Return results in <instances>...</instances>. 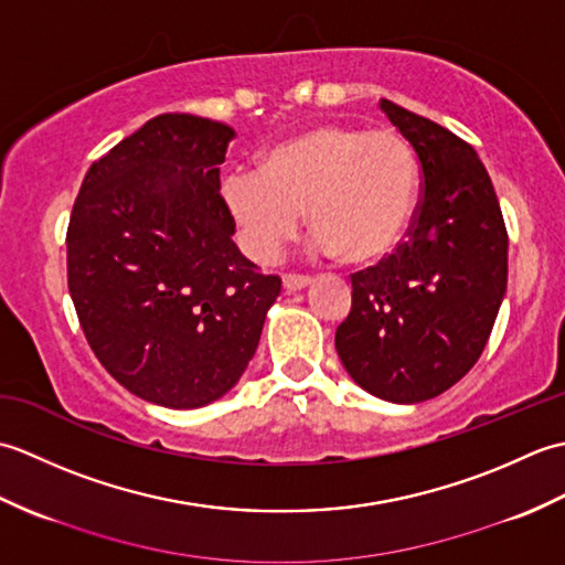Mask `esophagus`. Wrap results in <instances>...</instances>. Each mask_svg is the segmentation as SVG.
I'll list each match as a JSON object with an SVG mask.
<instances>
[{
    "instance_id": "obj_1",
    "label": "esophagus",
    "mask_w": 565,
    "mask_h": 565,
    "mask_svg": "<svg viewBox=\"0 0 565 565\" xmlns=\"http://www.w3.org/2000/svg\"><path fill=\"white\" fill-rule=\"evenodd\" d=\"M308 284H310V276L306 274H284V289L301 291Z\"/></svg>"
}]
</instances>
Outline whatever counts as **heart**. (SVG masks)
I'll use <instances>...</instances> for the list:
<instances>
[{
  "instance_id": "b5f03b06",
  "label": "heart",
  "mask_w": 565,
  "mask_h": 565,
  "mask_svg": "<svg viewBox=\"0 0 565 565\" xmlns=\"http://www.w3.org/2000/svg\"><path fill=\"white\" fill-rule=\"evenodd\" d=\"M223 196L259 262L281 255L308 209L316 252L371 264L386 257L411 225L417 160L393 128L322 124L269 148L257 172L233 174Z\"/></svg>"
}]
</instances>
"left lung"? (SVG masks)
<instances>
[{"label": "left lung", "instance_id": "8db88e82", "mask_svg": "<svg viewBox=\"0 0 565 565\" xmlns=\"http://www.w3.org/2000/svg\"><path fill=\"white\" fill-rule=\"evenodd\" d=\"M423 167L405 239L352 274V310L334 332L359 386L423 403L461 381L486 350L508 289V231L476 150L451 130L381 99Z\"/></svg>", "mask_w": 565, "mask_h": 565}]
</instances>
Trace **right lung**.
Instances as JSON below:
<instances>
[{
	"label": "right lung",
	"mask_w": 565,
	"mask_h": 565,
	"mask_svg": "<svg viewBox=\"0 0 565 565\" xmlns=\"http://www.w3.org/2000/svg\"><path fill=\"white\" fill-rule=\"evenodd\" d=\"M235 130L162 114L89 167L67 225V286L102 366L138 398L201 407L255 356L281 279L233 243L221 164Z\"/></svg>",
	"instance_id": "1"
}]
</instances>
